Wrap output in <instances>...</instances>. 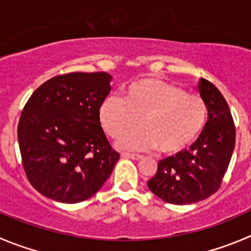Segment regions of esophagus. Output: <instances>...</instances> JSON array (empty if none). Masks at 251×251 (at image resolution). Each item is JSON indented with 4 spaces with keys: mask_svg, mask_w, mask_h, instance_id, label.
I'll return each instance as SVG.
<instances>
[{
    "mask_svg": "<svg viewBox=\"0 0 251 251\" xmlns=\"http://www.w3.org/2000/svg\"><path fill=\"white\" fill-rule=\"evenodd\" d=\"M123 157H126V158H131V160H141L142 156H140V154H136V153H127V152H124L123 153Z\"/></svg>",
    "mask_w": 251,
    "mask_h": 251,
    "instance_id": "34e87169",
    "label": "esophagus"
}]
</instances>
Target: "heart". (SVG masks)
<instances>
[{"instance_id": "1", "label": "heart", "mask_w": 251, "mask_h": 251, "mask_svg": "<svg viewBox=\"0 0 251 251\" xmlns=\"http://www.w3.org/2000/svg\"><path fill=\"white\" fill-rule=\"evenodd\" d=\"M139 120L145 130L123 137L119 146L149 150L157 145L161 151H176L201 132L205 106L201 98L167 81L146 78L131 84L121 99L107 98L100 107L102 127L114 139L135 130Z\"/></svg>"}]
</instances>
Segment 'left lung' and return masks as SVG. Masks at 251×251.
I'll return each mask as SVG.
<instances>
[{"label":"left lung","mask_w":251,"mask_h":251,"mask_svg":"<svg viewBox=\"0 0 251 251\" xmlns=\"http://www.w3.org/2000/svg\"><path fill=\"white\" fill-rule=\"evenodd\" d=\"M198 91L208 109V120L188 150L161 160L147 182L150 191L171 204L201 202L219 189L235 146V126L222 93L201 78Z\"/></svg>","instance_id":"left-lung-1"}]
</instances>
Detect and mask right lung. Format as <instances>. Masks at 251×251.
Returning <instances> with one entry per match:
<instances>
[{
	"label": "right lung",
	"instance_id": "1",
	"mask_svg": "<svg viewBox=\"0 0 251 251\" xmlns=\"http://www.w3.org/2000/svg\"><path fill=\"white\" fill-rule=\"evenodd\" d=\"M111 79L105 72L58 75L28 99L18 123V145L28 181L47 198L88 200L120 158L99 118Z\"/></svg>",
	"mask_w": 251,
	"mask_h": 251
}]
</instances>
